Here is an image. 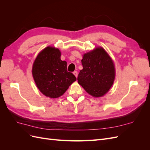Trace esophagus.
Listing matches in <instances>:
<instances>
[{"label":"esophagus","instance_id":"34e87169","mask_svg":"<svg viewBox=\"0 0 150 150\" xmlns=\"http://www.w3.org/2000/svg\"><path fill=\"white\" fill-rule=\"evenodd\" d=\"M73 74H74V76L76 77V78H77V77H78V72H77L76 71H74V72H73Z\"/></svg>","mask_w":150,"mask_h":150}]
</instances>
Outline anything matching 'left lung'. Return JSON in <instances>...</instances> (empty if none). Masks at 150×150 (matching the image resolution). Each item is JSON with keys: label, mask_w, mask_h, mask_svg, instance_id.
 Masks as SVG:
<instances>
[{"label": "left lung", "mask_w": 150, "mask_h": 150, "mask_svg": "<svg viewBox=\"0 0 150 150\" xmlns=\"http://www.w3.org/2000/svg\"><path fill=\"white\" fill-rule=\"evenodd\" d=\"M81 62L83 69L78 74V83L91 96H103L110 90L115 78L111 57L102 47H97L84 54Z\"/></svg>", "instance_id": "8db88e82"}]
</instances>
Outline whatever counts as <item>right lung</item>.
<instances>
[{"label": "right lung", "instance_id": "add662e5", "mask_svg": "<svg viewBox=\"0 0 150 150\" xmlns=\"http://www.w3.org/2000/svg\"><path fill=\"white\" fill-rule=\"evenodd\" d=\"M59 50L47 47L36 57L32 73L37 87L45 96L57 98L64 94L76 80L67 71V62L61 59Z\"/></svg>", "mask_w": 150, "mask_h": 150}]
</instances>
